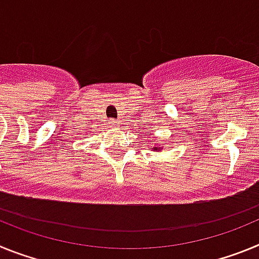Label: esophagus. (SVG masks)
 <instances>
[{
    "mask_svg": "<svg viewBox=\"0 0 259 259\" xmlns=\"http://www.w3.org/2000/svg\"><path fill=\"white\" fill-rule=\"evenodd\" d=\"M109 122H110V124H111V125H116V124H118V122H116V120H114V119H110Z\"/></svg>",
    "mask_w": 259,
    "mask_h": 259,
    "instance_id": "esophagus-1",
    "label": "esophagus"
}]
</instances>
